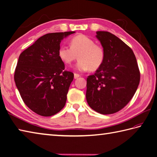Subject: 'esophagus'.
Segmentation results:
<instances>
[{"instance_id":"34e87169","label":"esophagus","mask_w":157,"mask_h":157,"mask_svg":"<svg viewBox=\"0 0 157 157\" xmlns=\"http://www.w3.org/2000/svg\"><path fill=\"white\" fill-rule=\"evenodd\" d=\"M79 77V75L78 74V73H74V78L75 79H78Z\"/></svg>"}]
</instances>
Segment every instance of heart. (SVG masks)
Returning a JSON list of instances; mask_svg holds the SVG:
<instances>
[{
    "mask_svg": "<svg viewBox=\"0 0 157 157\" xmlns=\"http://www.w3.org/2000/svg\"><path fill=\"white\" fill-rule=\"evenodd\" d=\"M59 56L67 65H71L79 59L75 68L79 71L87 70L96 71L99 69L105 61V52L101 46L96 44L93 40L86 35H78L70 41V47L61 46L59 49Z\"/></svg>",
    "mask_w": 157,
    "mask_h": 157,
    "instance_id": "1",
    "label": "heart"
}]
</instances>
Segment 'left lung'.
Masks as SVG:
<instances>
[{
    "label": "left lung",
    "instance_id": "8db88e82",
    "mask_svg": "<svg viewBox=\"0 0 157 157\" xmlns=\"http://www.w3.org/2000/svg\"><path fill=\"white\" fill-rule=\"evenodd\" d=\"M105 52V61L87 78L86 100L101 114H113L130 101L138 87L140 73L134 52L114 34L96 32Z\"/></svg>",
    "mask_w": 157,
    "mask_h": 157
}]
</instances>
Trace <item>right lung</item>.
<instances>
[{"mask_svg":"<svg viewBox=\"0 0 157 157\" xmlns=\"http://www.w3.org/2000/svg\"><path fill=\"white\" fill-rule=\"evenodd\" d=\"M75 32L50 33L41 36L19 55L14 80L28 108L44 117L54 115L64 107L72 72L64 71L59 56L60 43Z\"/></svg>","mask_w":157,"mask_h":157,"instance_id":"add662e5","label":"right lung"}]
</instances>
